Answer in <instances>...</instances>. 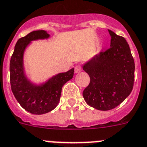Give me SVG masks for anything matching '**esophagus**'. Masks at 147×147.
<instances>
[{
    "mask_svg": "<svg viewBox=\"0 0 147 147\" xmlns=\"http://www.w3.org/2000/svg\"><path fill=\"white\" fill-rule=\"evenodd\" d=\"M81 71H82V68H81V65H77V66H75V73H79V72H81Z\"/></svg>",
    "mask_w": 147,
    "mask_h": 147,
    "instance_id": "obj_1",
    "label": "esophagus"
}]
</instances>
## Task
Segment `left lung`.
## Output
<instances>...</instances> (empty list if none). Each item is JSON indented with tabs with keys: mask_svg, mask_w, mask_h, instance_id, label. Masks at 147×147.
<instances>
[{
	"mask_svg": "<svg viewBox=\"0 0 147 147\" xmlns=\"http://www.w3.org/2000/svg\"><path fill=\"white\" fill-rule=\"evenodd\" d=\"M110 47L83 66L90 78L84 100L98 110L114 109L129 95L135 80V61L123 37L109 30Z\"/></svg>",
	"mask_w": 147,
	"mask_h": 147,
	"instance_id": "obj_1",
	"label": "left lung"
}]
</instances>
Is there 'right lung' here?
<instances>
[{
  "mask_svg": "<svg viewBox=\"0 0 147 147\" xmlns=\"http://www.w3.org/2000/svg\"><path fill=\"white\" fill-rule=\"evenodd\" d=\"M44 30H38L20 38L15 47L9 64L10 84L14 96L25 110L34 115L50 112L59 103L63 86L74 75V69L59 73L42 86H35L27 81L23 67V55L31 40L49 38Z\"/></svg>",
  "mask_w": 147,
  "mask_h": 147,
  "instance_id": "1",
  "label": "right lung"
}]
</instances>
